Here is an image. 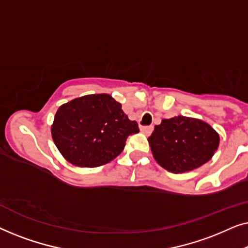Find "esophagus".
Wrapping results in <instances>:
<instances>
[{"mask_svg":"<svg viewBox=\"0 0 248 248\" xmlns=\"http://www.w3.org/2000/svg\"><path fill=\"white\" fill-rule=\"evenodd\" d=\"M152 130H154V126H152V125H150V126H142L141 127V132L145 135H150Z\"/></svg>","mask_w":248,"mask_h":248,"instance_id":"obj_1","label":"esophagus"}]
</instances>
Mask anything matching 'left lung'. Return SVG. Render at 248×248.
Wrapping results in <instances>:
<instances>
[{
  "instance_id": "8db88e82",
  "label": "left lung",
  "mask_w": 248,
  "mask_h": 248,
  "mask_svg": "<svg viewBox=\"0 0 248 248\" xmlns=\"http://www.w3.org/2000/svg\"><path fill=\"white\" fill-rule=\"evenodd\" d=\"M155 161L179 174L208 162L219 147V134L198 118L175 116L155 125L148 139Z\"/></svg>"
}]
</instances>
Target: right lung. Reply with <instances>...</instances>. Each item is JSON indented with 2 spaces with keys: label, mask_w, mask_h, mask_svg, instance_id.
Wrapping results in <instances>:
<instances>
[{
  "label": "right lung",
  "mask_w": 248,
  "mask_h": 248,
  "mask_svg": "<svg viewBox=\"0 0 248 248\" xmlns=\"http://www.w3.org/2000/svg\"><path fill=\"white\" fill-rule=\"evenodd\" d=\"M139 132L122 105L107 93L87 94L57 109L52 125L54 143L67 161L79 167H98L123 151L128 135Z\"/></svg>",
  "instance_id": "1"
}]
</instances>
